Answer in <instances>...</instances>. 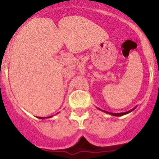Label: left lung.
<instances>
[{"label": "left lung", "instance_id": "8db88e82", "mask_svg": "<svg viewBox=\"0 0 159 159\" xmlns=\"http://www.w3.org/2000/svg\"><path fill=\"white\" fill-rule=\"evenodd\" d=\"M132 110H130V111H125V112H123V113H117V114H116V113H110V112H107V111H105V112L106 113H107V114H111V115H113V116H123V115H124V114H128V113H129V112H131V111H132Z\"/></svg>", "mask_w": 159, "mask_h": 159}]
</instances>
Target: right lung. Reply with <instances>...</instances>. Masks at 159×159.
I'll list each match as a JSON object with an SVG mask.
<instances>
[{
	"mask_svg": "<svg viewBox=\"0 0 159 159\" xmlns=\"http://www.w3.org/2000/svg\"><path fill=\"white\" fill-rule=\"evenodd\" d=\"M38 118H40V119H43V118H45V117H39V116H38ZM47 118H48V117H47Z\"/></svg>",
	"mask_w": 159,
	"mask_h": 159,
	"instance_id": "obj_1",
	"label": "right lung"
}]
</instances>
